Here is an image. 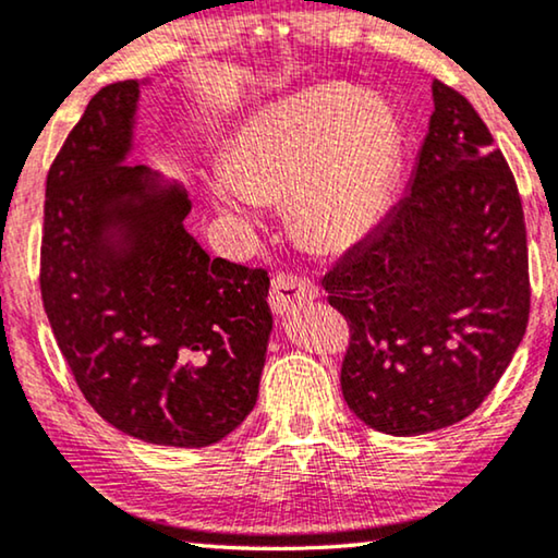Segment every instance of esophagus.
I'll return each mask as SVG.
<instances>
[{"instance_id": "obj_1", "label": "esophagus", "mask_w": 558, "mask_h": 558, "mask_svg": "<svg viewBox=\"0 0 558 558\" xmlns=\"http://www.w3.org/2000/svg\"><path fill=\"white\" fill-rule=\"evenodd\" d=\"M316 286L299 275H275L272 288H270V308L278 316H286L303 306L306 301L316 299Z\"/></svg>"}]
</instances>
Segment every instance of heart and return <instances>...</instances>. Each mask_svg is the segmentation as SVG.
Here are the masks:
<instances>
[{
	"mask_svg": "<svg viewBox=\"0 0 558 558\" xmlns=\"http://www.w3.org/2000/svg\"><path fill=\"white\" fill-rule=\"evenodd\" d=\"M396 117L347 88H308L255 111L227 147L221 209L247 214L255 198L293 196L311 242L347 247L380 219L398 166Z\"/></svg>",
	"mask_w": 558,
	"mask_h": 558,
	"instance_id": "obj_1",
	"label": "heart"
}]
</instances>
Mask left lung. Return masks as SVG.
I'll return each instance as SVG.
<instances>
[{
	"label": "left lung",
	"instance_id": "left-lung-1",
	"mask_svg": "<svg viewBox=\"0 0 558 558\" xmlns=\"http://www.w3.org/2000/svg\"><path fill=\"white\" fill-rule=\"evenodd\" d=\"M324 288L349 324L341 392L369 428L428 434L493 392L529 326V244L508 160L457 88L434 81L405 196Z\"/></svg>",
	"mask_w": 558,
	"mask_h": 558
}]
</instances>
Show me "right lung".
Instances as JSON below:
<instances>
[{"label":"right lung","mask_w":558,"mask_h":558,"mask_svg":"<svg viewBox=\"0 0 558 558\" xmlns=\"http://www.w3.org/2000/svg\"><path fill=\"white\" fill-rule=\"evenodd\" d=\"M140 81L104 86L46 181L40 293L88 405L160 447L225 439L255 408L272 314L263 267L209 257L191 202L132 147Z\"/></svg>","instance_id":"add662e5"}]
</instances>
